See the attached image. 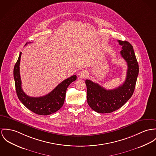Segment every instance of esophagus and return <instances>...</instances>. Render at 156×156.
<instances>
[{
    "mask_svg": "<svg viewBox=\"0 0 156 156\" xmlns=\"http://www.w3.org/2000/svg\"><path fill=\"white\" fill-rule=\"evenodd\" d=\"M87 75H88V73H87V71H85V70H83V71H81L80 72L79 74H78V76H79L80 78L84 79L87 76Z\"/></svg>",
    "mask_w": 156,
    "mask_h": 156,
    "instance_id": "esophagus-1",
    "label": "esophagus"
}]
</instances>
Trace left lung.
<instances>
[{
  "instance_id": "obj_1",
  "label": "left lung",
  "mask_w": 156,
  "mask_h": 156,
  "mask_svg": "<svg viewBox=\"0 0 156 156\" xmlns=\"http://www.w3.org/2000/svg\"><path fill=\"white\" fill-rule=\"evenodd\" d=\"M118 41L122 46L120 55L128 65L125 81L115 89L106 90L91 80H85L87 103L97 113H108L119 109L129 100L135 90L139 66L133 47L128 41Z\"/></svg>"
}]
</instances>
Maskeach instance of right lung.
Instances as JSON below:
<instances>
[{
    "label": "right lung",
    "instance_id": "1",
    "mask_svg": "<svg viewBox=\"0 0 156 156\" xmlns=\"http://www.w3.org/2000/svg\"><path fill=\"white\" fill-rule=\"evenodd\" d=\"M21 53V52L20 53L13 69L15 88L19 100L26 108L37 115H48L55 113L62 107L65 99L66 90L70 84L76 80V76L73 75L65 80L46 96L39 97L27 96L21 87L22 83L20 73Z\"/></svg>",
    "mask_w": 156,
    "mask_h": 156
}]
</instances>
